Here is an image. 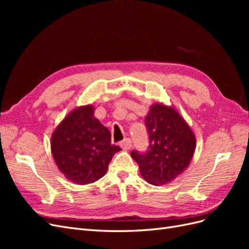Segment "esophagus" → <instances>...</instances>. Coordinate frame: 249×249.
<instances>
[{"mask_svg": "<svg viewBox=\"0 0 249 249\" xmlns=\"http://www.w3.org/2000/svg\"><path fill=\"white\" fill-rule=\"evenodd\" d=\"M120 146L124 150H129L132 147V141L130 138H125L122 142H120Z\"/></svg>", "mask_w": 249, "mask_h": 249, "instance_id": "obj_1", "label": "esophagus"}]
</instances>
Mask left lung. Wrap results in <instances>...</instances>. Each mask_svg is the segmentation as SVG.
<instances>
[{"mask_svg":"<svg viewBox=\"0 0 249 249\" xmlns=\"http://www.w3.org/2000/svg\"><path fill=\"white\" fill-rule=\"evenodd\" d=\"M144 122L149 135L148 150L143 155L134 150L131 156L147 183L168 184L189 166L196 138L179 113L163 103L150 106Z\"/></svg>","mask_w":249,"mask_h":249,"instance_id":"obj_1","label":"left lung"}]
</instances>
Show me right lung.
<instances>
[{
    "label": "right lung",
    "mask_w": 249,
    "mask_h": 249,
    "mask_svg": "<svg viewBox=\"0 0 249 249\" xmlns=\"http://www.w3.org/2000/svg\"><path fill=\"white\" fill-rule=\"evenodd\" d=\"M111 134L94 117V107L71 111L52 134L51 152L59 170L71 182L87 185L103 178L115 153Z\"/></svg>",
    "instance_id": "add662e5"
}]
</instances>
